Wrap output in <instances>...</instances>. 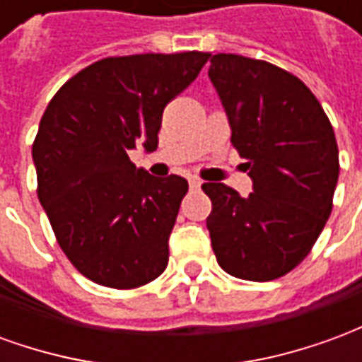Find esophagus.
I'll return each mask as SVG.
<instances>
[{"instance_id":"obj_1","label":"esophagus","mask_w":362,"mask_h":362,"mask_svg":"<svg viewBox=\"0 0 362 362\" xmlns=\"http://www.w3.org/2000/svg\"><path fill=\"white\" fill-rule=\"evenodd\" d=\"M199 186H202V180H199V178H189V188L197 189Z\"/></svg>"}]
</instances>
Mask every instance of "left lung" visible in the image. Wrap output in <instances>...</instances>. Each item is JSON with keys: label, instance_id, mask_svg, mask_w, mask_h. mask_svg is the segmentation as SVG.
<instances>
[{"label": "left lung", "instance_id": "1", "mask_svg": "<svg viewBox=\"0 0 362 362\" xmlns=\"http://www.w3.org/2000/svg\"><path fill=\"white\" fill-rule=\"evenodd\" d=\"M209 64L230 143L254 182L248 197L221 182L202 186L213 205V252L233 277L273 281L310 254L332 213L339 176L334 127L287 69L238 54H215Z\"/></svg>", "mask_w": 362, "mask_h": 362}]
</instances>
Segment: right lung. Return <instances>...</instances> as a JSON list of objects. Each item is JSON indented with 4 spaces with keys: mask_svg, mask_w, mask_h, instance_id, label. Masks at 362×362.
<instances>
[{
    "mask_svg": "<svg viewBox=\"0 0 362 362\" xmlns=\"http://www.w3.org/2000/svg\"><path fill=\"white\" fill-rule=\"evenodd\" d=\"M209 52L98 59L54 95L33 143L36 192L59 248L103 287L137 288L168 264L188 182L155 178L127 153L157 149L163 110L196 79Z\"/></svg>",
    "mask_w": 362,
    "mask_h": 362,
    "instance_id": "1",
    "label": "right lung"
}]
</instances>
